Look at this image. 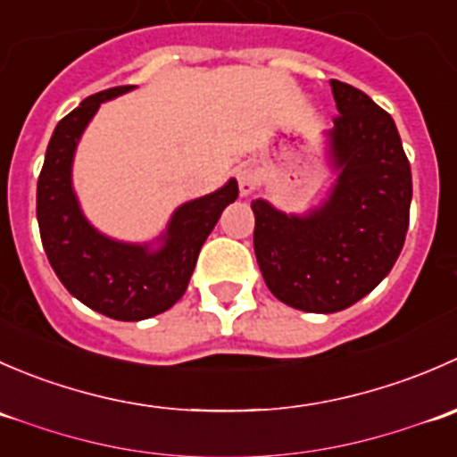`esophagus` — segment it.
Instances as JSON below:
<instances>
[{
  "label": "esophagus",
  "instance_id": "esophagus-1",
  "mask_svg": "<svg viewBox=\"0 0 457 457\" xmlns=\"http://www.w3.org/2000/svg\"><path fill=\"white\" fill-rule=\"evenodd\" d=\"M238 179V190H241V196H250L256 187V172L252 168H241L237 172Z\"/></svg>",
  "mask_w": 457,
  "mask_h": 457
}]
</instances>
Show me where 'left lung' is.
I'll return each instance as SVG.
<instances>
[{
  "label": "left lung",
  "mask_w": 457,
  "mask_h": 457,
  "mask_svg": "<svg viewBox=\"0 0 457 457\" xmlns=\"http://www.w3.org/2000/svg\"><path fill=\"white\" fill-rule=\"evenodd\" d=\"M338 117L322 132L334 183L318 205L287 214L252 201L265 285L301 312L347 310L391 271L404 245L411 168L389 112L358 87L331 81Z\"/></svg>",
  "instance_id": "left-lung-1"
}]
</instances>
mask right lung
<instances>
[{
    "instance_id": "right-lung-1",
    "label": "right lung",
    "mask_w": 457,
    "mask_h": 457,
    "mask_svg": "<svg viewBox=\"0 0 457 457\" xmlns=\"http://www.w3.org/2000/svg\"><path fill=\"white\" fill-rule=\"evenodd\" d=\"M135 87L96 92L66 114L50 137L37 181V220L54 274L77 301L114 320H145L170 310L186 294L216 220L238 196L237 179H229L212 195L179 205L147 243L110 238L86 219L72 187L77 145L101 104Z\"/></svg>"
}]
</instances>
